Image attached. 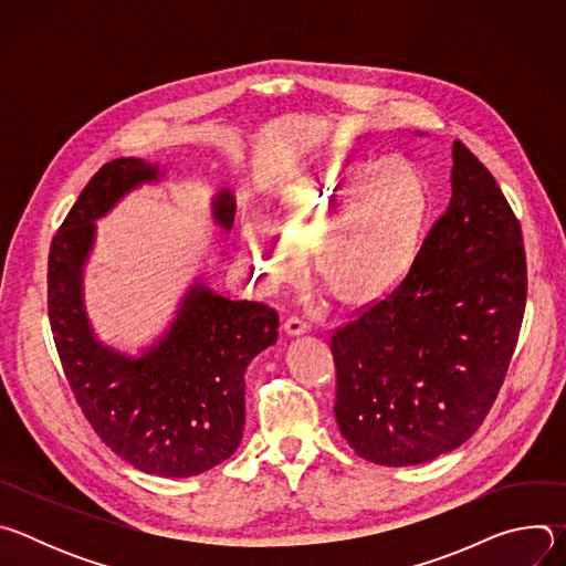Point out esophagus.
<instances>
[{"instance_id": "34e87169", "label": "esophagus", "mask_w": 566, "mask_h": 566, "mask_svg": "<svg viewBox=\"0 0 566 566\" xmlns=\"http://www.w3.org/2000/svg\"><path fill=\"white\" fill-rule=\"evenodd\" d=\"M284 332H286L289 336H300V334H306V332H308V325H306V322H304L302 317L291 315V317L284 322Z\"/></svg>"}]
</instances>
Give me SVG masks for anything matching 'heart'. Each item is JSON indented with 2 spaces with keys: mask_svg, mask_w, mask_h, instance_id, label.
I'll list each match as a JSON object with an SVG mask.
<instances>
[{
  "mask_svg": "<svg viewBox=\"0 0 566 566\" xmlns=\"http://www.w3.org/2000/svg\"><path fill=\"white\" fill-rule=\"evenodd\" d=\"M428 217V186L398 160H336L293 181L275 228L251 221L244 255L271 286L297 277L313 258L315 280L345 308L387 297L406 277Z\"/></svg>",
  "mask_w": 566,
  "mask_h": 566,
  "instance_id": "obj_1",
  "label": "heart"
}]
</instances>
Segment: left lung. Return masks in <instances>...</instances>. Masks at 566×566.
Here are the masks:
<instances>
[{
	"label": "left lung",
	"mask_w": 566,
	"mask_h": 566,
	"mask_svg": "<svg viewBox=\"0 0 566 566\" xmlns=\"http://www.w3.org/2000/svg\"><path fill=\"white\" fill-rule=\"evenodd\" d=\"M452 197L398 286L332 334L338 428L378 465L459 448L491 412L526 306L520 221L486 166L452 145Z\"/></svg>",
	"instance_id": "1"
}]
</instances>
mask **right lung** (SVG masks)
I'll return each instance as SVG.
<instances>
[{"mask_svg": "<svg viewBox=\"0 0 566 566\" xmlns=\"http://www.w3.org/2000/svg\"><path fill=\"white\" fill-rule=\"evenodd\" d=\"M140 158L105 164L80 192L49 251V322L64 376L94 432L120 459L158 476H192L226 461L244 430V371L277 340V311L195 282L166 336L140 358L103 345L83 304L96 226L120 197L158 179ZM226 230L234 199L212 201Z\"/></svg>", "mask_w": 566, "mask_h": 566, "instance_id": "obj_1", "label": "right lung"}]
</instances>
